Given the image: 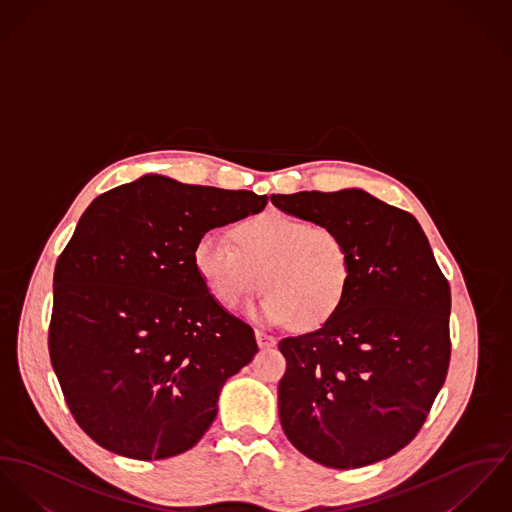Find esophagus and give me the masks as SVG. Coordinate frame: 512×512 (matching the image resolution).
I'll return each instance as SVG.
<instances>
[{"label": "esophagus", "mask_w": 512, "mask_h": 512, "mask_svg": "<svg viewBox=\"0 0 512 512\" xmlns=\"http://www.w3.org/2000/svg\"><path fill=\"white\" fill-rule=\"evenodd\" d=\"M255 338H257L259 347H273L275 345V336H271V334H267L263 330H255Z\"/></svg>", "instance_id": "esophagus-1"}]
</instances>
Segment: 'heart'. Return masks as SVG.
Instances as JSON below:
<instances>
[{"label": "heart", "instance_id": "obj_1", "mask_svg": "<svg viewBox=\"0 0 512 512\" xmlns=\"http://www.w3.org/2000/svg\"><path fill=\"white\" fill-rule=\"evenodd\" d=\"M235 244L218 231L202 235L192 261L210 294L226 308L259 286V316L296 328L324 326L340 310L353 277L351 251L338 229L267 210L235 228Z\"/></svg>", "mask_w": 512, "mask_h": 512}]
</instances>
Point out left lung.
I'll return each mask as SVG.
<instances>
[{
	"instance_id": "1",
	"label": "left lung",
	"mask_w": 512,
	"mask_h": 512,
	"mask_svg": "<svg viewBox=\"0 0 512 512\" xmlns=\"http://www.w3.org/2000/svg\"><path fill=\"white\" fill-rule=\"evenodd\" d=\"M271 202L338 229L353 265L336 316L279 341L284 434L334 469L391 457L420 432L446 381L450 283L416 218L363 190L273 194Z\"/></svg>"
}]
</instances>
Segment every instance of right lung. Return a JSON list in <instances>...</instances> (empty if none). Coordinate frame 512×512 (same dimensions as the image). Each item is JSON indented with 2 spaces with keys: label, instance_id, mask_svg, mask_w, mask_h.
I'll list each match as a JSON object with an SVG mask.
<instances>
[{
  "label": "right lung",
  "instance_id": "obj_1",
  "mask_svg": "<svg viewBox=\"0 0 512 512\" xmlns=\"http://www.w3.org/2000/svg\"><path fill=\"white\" fill-rule=\"evenodd\" d=\"M267 196L147 174L100 194L55 267L49 355L78 426L133 459L188 452L218 414L231 375L257 353L192 253L206 231Z\"/></svg>",
  "mask_w": 512,
  "mask_h": 512
}]
</instances>
